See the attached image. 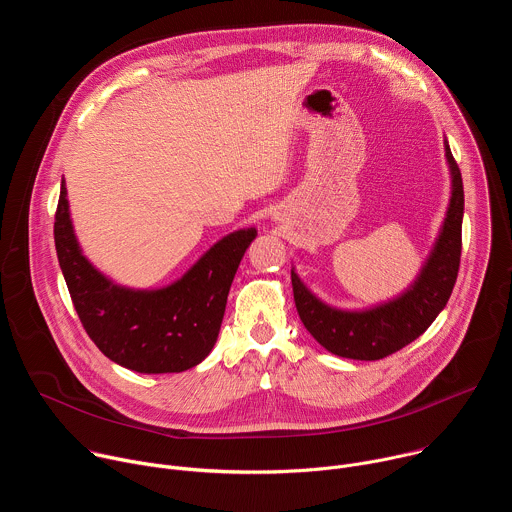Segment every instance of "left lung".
Here are the masks:
<instances>
[{"label": "left lung", "mask_w": 512, "mask_h": 512, "mask_svg": "<svg viewBox=\"0 0 512 512\" xmlns=\"http://www.w3.org/2000/svg\"><path fill=\"white\" fill-rule=\"evenodd\" d=\"M444 150L452 178L448 212L421 271L403 294L373 308L340 310L312 294L296 269H291L300 320L328 352L352 360L385 358L419 338L446 308L462 255L464 186L448 139H444Z\"/></svg>", "instance_id": "left-lung-1"}]
</instances>
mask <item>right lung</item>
Returning <instances> with one entry per match:
<instances>
[{"label":"right lung","mask_w":512,"mask_h":512,"mask_svg":"<svg viewBox=\"0 0 512 512\" xmlns=\"http://www.w3.org/2000/svg\"><path fill=\"white\" fill-rule=\"evenodd\" d=\"M255 237V227L223 237L166 287L117 285L83 255L70 221L66 182H60L54 243L72 304L97 348L135 373H182L210 354L231 283Z\"/></svg>","instance_id":"1"}]
</instances>
